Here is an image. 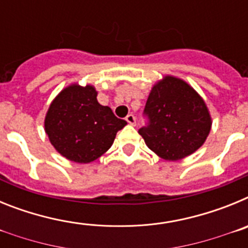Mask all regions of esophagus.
I'll return each instance as SVG.
<instances>
[{
    "label": "esophagus",
    "mask_w": 248,
    "mask_h": 248,
    "mask_svg": "<svg viewBox=\"0 0 248 248\" xmlns=\"http://www.w3.org/2000/svg\"><path fill=\"white\" fill-rule=\"evenodd\" d=\"M125 120L128 122V124H130V125H135V117L133 115V114H129V115H126Z\"/></svg>",
    "instance_id": "1"
}]
</instances>
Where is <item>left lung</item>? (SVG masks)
Instances as JSON below:
<instances>
[{
  "label": "left lung",
  "instance_id": "obj_1",
  "mask_svg": "<svg viewBox=\"0 0 248 248\" xmlns=\"http://www.w3.org/2000/svg\"><path fill=\"white\" fill-rule=\"evenodd\" d=\"M145 113L150 124L139 134L146 146L166 161L194 154L211 130V114L203 98L189 83L170 74L151 87Z\"/></svg>",
  "mask_w": 248,
  "mask_h": 248
}]
</instances>
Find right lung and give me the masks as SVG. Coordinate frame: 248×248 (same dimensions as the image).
<instances>
[{"mask_svg":"<svg viewBox=\"0 0 248 248\" xmlns=\"http://www.w3.org/2000/svg\"><path fill=\"white\" fill-rule=\"evenodd\" d=\"M97 95L94 85L71 83L57 94L46 113V134L57 153L69 161L97 160L126 125L109 107L99 104Z\"/></svg>","mask_w":248,"mask_h":248,"instance_id":"1","label":"right lung"}]
</instances>
